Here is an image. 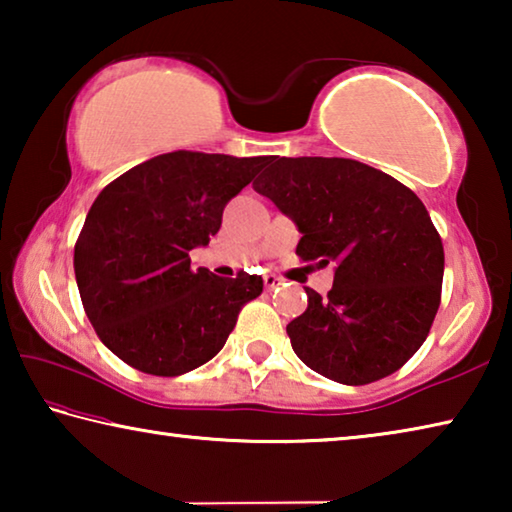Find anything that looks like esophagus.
Instances as JSON below:
<instances>
[{
	"label": "esophagus",
	"mask_w": 512,
	"mask_h": 512,
	"mask_svg": "<svg viewBox=\"0 0 512 512\" xmlns=\"http://www.w3.org/2000/svg\"><path fill=\"white\" fill-rule=\"evenodd\" d=\"M282 284V280L277 275H273V273H268V275H264V287L271 291V289H275V287H280Z\"/></svg>",
	"instance_id": "esophagus-1"
}]
</instances>
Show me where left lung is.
<instances>
[{
  "label": "left lung",
  "instance_id": "8db88e82",
  "mask_svg": "<svg viewBox=\"0 0 512 512\" xmlns=\"http://www.w3.org/2000/svg\"><path fill=\"white\" fill-rule=\"evenodd\" d=\"M255 192L296 223V253L334 264L327 298L287 325L291 348L318 375L361 386L402 368L440 305L445 253L427 207L388 173L345 158L264 160Z\"/></svg>",
  "mask_w": 512,
  "mask_h": 512
}]
</instances>
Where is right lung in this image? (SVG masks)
<instances>
[{"label":"right lung","mask_w":512,"mask_h":512,"mask_svg":"<svg viewBox=\"0 0 512 512\" xmlns=\"http://www.w3.org/2000/svg\"><path fill=\"white\" fill-rule=\"evenodd\" d=\"M266 158L173 151L103 189L74 248L79 293L99 339L121 361L178 377L210 361L239 309L264 289L259 275L219 277L192 268L189 253L210 244L223 207Z\"/></svg>","instance_id":"add662e5"}]
</instances>
